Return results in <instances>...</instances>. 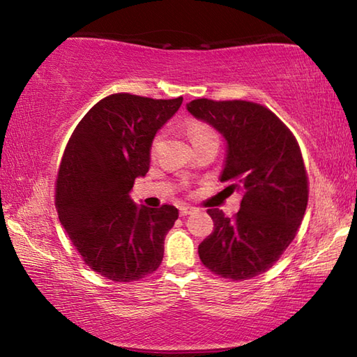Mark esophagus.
I'll return each instance as SVG.
<instances>
[{
	"label": "esophagus",
	"mask_w": 357,
	"mask_h": 357,
	"mask_svg": "<svg viewBox=\"0 0 357 357\" xmlns=\"http://www.w3.org/2000/svg\"><path fill=\"white\" fill-rule=\"evenodd\" d=\"M193 211H195V208H192V206H181L179 208V214L181 215H189V214H192Z\"/></svg>",
	"instance_id": "obj_1"
}]
</instances>
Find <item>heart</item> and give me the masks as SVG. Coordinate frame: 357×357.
<instances>
[{"mask_svg":"<svg viewBox=\"0 0 357 357\" xmlns=\"http://www.w3.org/2000/svg\"><path fill=\"white\" fill-rule=\"evenodd\" d=\"M189 135H190L192 142H197V140H202V138H206V137L215 135V134L208 128V126L192 124L189 128ZM155 146H157V140H154V143H153V149H155Z\"/></svg>","mask_w":357,"mask_h":357,"instance_id":"heart-1","label":"heart"}]
</instances>
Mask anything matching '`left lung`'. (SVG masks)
I'll return each instance as SVG.
<instances>
[{"instance_id": "obj_1", "label": "left lung", "mask_w": 357, "mask_h": 357, "mask_svg": "<svg viewBox=\"0 0 357 357\" xmlns=\"http://www.w3.org/2000/svg\"><path fill=\"white\" fill-rule=\"evenodd\" d=\"M187 110L225 138L220 181L243 193L233 219L208 209L214 231L198 255L217 275L252 279L273 268L304 219L309 183L299 144L273 112L253 102L195 99Z\"/></svg>"}]
</instances>
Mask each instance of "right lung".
<instances>
[{"label": "right lung", "instance_id": "right-lung-1", "mask_svg": "<svg viewBox=\"0 0 357 357\" xmlns=\"http://www.w3.org/2000/svg\"><path fill=\"white\" fill-rule=\"evenodd\" d=\"M183 98L128 93L99 100L64 149L56 179V211L83 261L113 282L140 280L159 268L178 209L137 206L134 181L149 170L151 144Z\"/></svg>", "mask_w": 357, "mask_h": 357}]
</instances>
